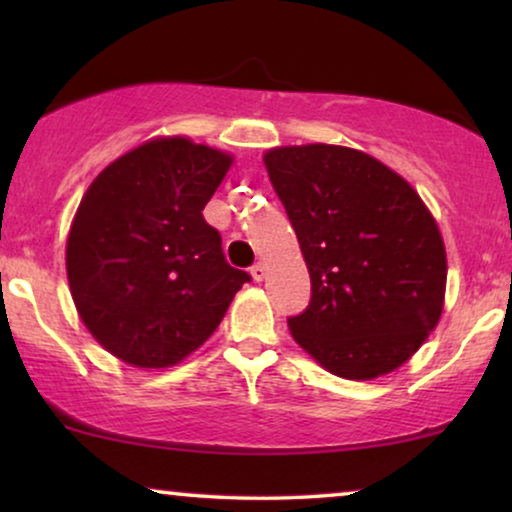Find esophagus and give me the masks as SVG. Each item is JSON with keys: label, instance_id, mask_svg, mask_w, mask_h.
Here are the masks:
<instances>
[{"label": "esophagus", "instance_id": "1", "mask_svg": "<svg viewBox=\"0 0 512 512\" xmlns=\"http://www.w3.org/2000/svg\"><path fill=\"white\" fill-rule=\"evenodd\" d=\"M265 275H268V272H265V265L263 263H256L254 268H251V277H254L256 282H263Z\"/></svg>", "mask_w": 512, "mask_h": 512}]
</instances>
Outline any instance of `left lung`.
Instances as JSON below:
<instances>
[{
	"label": "left lung",
	"instance_id": "1",
	"mask_svg": "<svg viewBox=\"0 0 512 512\" xmlns=\"http://www.w3.org/2000/svg\"><path fill=\"white\" fill-rule=\"evenodd\" d=\"M310 270L293 340L328 373L373 380L410 359L443 312L447 258L429 209L394 170L347 146L265 153Z\"/></svg>",
	"mask_w": 512,
	"mask_h": 512
}]
</instances>
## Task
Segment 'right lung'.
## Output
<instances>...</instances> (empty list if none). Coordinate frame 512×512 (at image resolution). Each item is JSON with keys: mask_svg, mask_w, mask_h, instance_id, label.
Segmentation results:
<instances>
[{"mask_svg": "<svg viewBox=\"0 0 512 512\" xmlns=\"http://www.w3.org/2000/svg\"><path fill=\"white\" fill-rule=\"evenodd\" d=\"M230 165L228 153L191 139H151L83 195L67 240L69 289L93 338L121 361L179 363L251 282L202 216Z\"/></svg>", "mask_w": 512, "mask_h": 512, "instance_id": "add662e5", "label": "right lung"}]
</instances>
